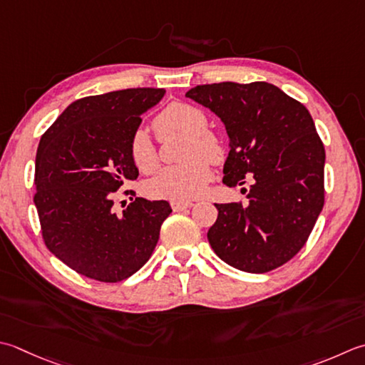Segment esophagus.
<instances>
[{
    "label": "esophagus",
    "mask_w": 365,
    "mask_h": 365,
    "mask_svg": "<svg viewBox=\"0 0 365 365\" xmlns=\"http://www.w3.org/2000/svg\"><path fill=\"white\" fill-rule=\"evenodd\" d=\"M170 205H173L174 212H180V210L190 209V207H192V202L191 201H170Z\"/></svg>",
    "instance_id": "34e87169"
}]
</instances>
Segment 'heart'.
Here are the masks:
<instances>
[{
  "label": "heart",
  "mask_w": 365,
  "mask_h": 365,
  "mask_svg": "<svg viewBox=\"0 0 365 365\" xmlns=\"http://www.w3.org/2000/svg\"><path fill=\"white\" fill-rule=\"evenodd\" d=\"M207 118L195 106L173 103L158 113L153 126L161 138L173 133L187 134L183 158L187 161L164 169L148 185L153 197L169 201H190L201 196L212 178L210 161L221 158V145L215 135L205 131ZM130 155L135 166L144 173L158 168V152L144 128H138L130 139Z\"/></svg>",
  "instance_id": "1"
}]
</instances>
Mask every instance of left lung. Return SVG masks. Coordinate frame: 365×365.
Segmentation results:
<instances>
[{"instance_id": "obj_1", "label": "left lung", "mask_w": 365, "mask_h": 365, "mask_svg": "<svg viewBox=\"0 0 365 365\" xmlns=\"http://www.w3.org/2000/svg\"><path fill=\"white\" fill-rule=\"evenodd\" d=\"M187 98L210 109L230 138L223 183L250 180L248 204H215L213 252L230 266L264 274L288 262L324 205L323 142L305 106L267 82L197 85Z\"/></svg>"}]
</instances>
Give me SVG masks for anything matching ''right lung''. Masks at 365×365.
Segmentation results:
<instances>
[{"instance_id": "right-lung-1", "label": "right lung", "mask_w": 365, "mask_h": 365, "mask_svg": "<svg viewBox=\"0 0 365 365\" xmlns=\"http://www.w3.org/2000/svg\"><path fill=\"white\" fill-rule=\"evenodd\" d=\"M166 90L126 88L77 99L41 138L34 205L47 248L76 272L117 283L144 266L158 244L168 201L135 197L123 210L113 196L139 170L130 139L142 113Z\"/></svg>"}]
</instances>
